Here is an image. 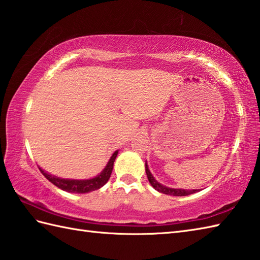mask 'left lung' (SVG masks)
I'll use <instances>...</instances> for the list:
<instances>
[{"label": "left lung", "mask_w": 260, "mask_h": 260, "mask_svg": "<svg viewBox=\"0 0 260 260\" xmlns=\"http://www.w3.org/2000/svg\"><path fill=\"white\" fill-rule=\"evenodd\" d=\"M145 171H146L147 179H148V181H150L151 185L156 191L164 193V194L175 196V197H184V196H189V194H192V193H196L199 191V190H186V189H173V187H169V186H165V185L161 184L159 182H157L155 179H154V176L151 173L150 169H148V165L146 162H145Z\"/></svg>", "instance_id": "8db88e82"}]
</instances>
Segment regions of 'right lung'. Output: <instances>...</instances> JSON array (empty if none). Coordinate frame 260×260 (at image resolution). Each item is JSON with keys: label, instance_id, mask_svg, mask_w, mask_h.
Masks as SVG:
<instances>
[{"label": "right lung", "instance_id": "add662e5", "mask_svg": "<svg viewBox=\"0 0 260 260\" xmlns=\"http://www.w3.org/2000/svg\"><path fill=\"white\" fill-rule=\"evenodd\" d=\"M117 154H118V151H115L113 153V155L110 156L107 165L104 168L102 172L98 175H96L95 178L87 179V180L58 178V176H56V175H52L50 173L46 172V171L42 170L41 168H39V169H40L41 173L45 175L46 178L51 182V183L58 186L59 189L67 191V192H71V193H88V192L101 189L102 186H104L107 183L109 178H110V174H112V171L114 168V162L116 159V156H117Z\"/></svg>", "mask_w": 260, "mask_h": 260}]
</instances>
